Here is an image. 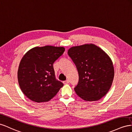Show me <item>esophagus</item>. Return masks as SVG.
Listing matches in <instances>:
<instances>
[{
	"instance_id": "obj_1",
	"label": "esophagus",
	"mask_w": 132,
	"mask_h": 132,
	"mask_svg": "<svg viewBox=\"0 0 132 132\" xmlns=\"http://www.w3.org/2000/svg\"><path fill=\"white\" fill-rule=\"evenodd\" d=\"M63 83L64 84H68L69 83V80H67L65 81H63Z\"/></svg>"
}]
</instances>
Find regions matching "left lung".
<instances>
[{"label":"left lung","instance_id":"1","mask_svg":"<svg viewBox=\"0 0 132 132\" xmlns=\"http://www.w3.org/2000/svg\"><path fill=\"white\" fill-rule=\"evenodd\" d=\"M68 55L76 65L79 75L74 89L85 101H96L111 88L114 71L111 59L103 50L90 44L69 48Z\"/></svg>","mask_w":132,"mask_h":132}]
</instances>
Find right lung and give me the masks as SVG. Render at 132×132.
Here are the masks:
<instances>
[{"label": "right lung", "instance_id": "right-lung-1", "mask_svg": "<svg viewBox=\"0 0 132 132\" xmlns=\"http://www.w3.org/2000/svg\"><path fill=\"white\" fill-rule=\"evenodd\" d=\"M63 47L45 46L29 50L18 71L19 85L24 95L35 102L51 100L63 86L56 79L53 64L65 51Z\"/></svg>", "mask_w": 132, "mask_h": 132}]
</instances>
